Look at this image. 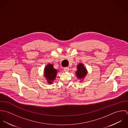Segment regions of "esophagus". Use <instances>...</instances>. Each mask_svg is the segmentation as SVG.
I'll use <instances>...</instances> for the list:
<instances>
[{
	"label": "esophagus",
	"mask_w": 128,
	"mask_h": 128,
	"mask_svg": "<svg viewBox=\"0 0 128 128\" xmlns=\"http://www.w3.org/2000/svg\"><path fill=\"white\" fill-rule=\"evenodd\" d=\"M64 71L65 72H68L69 71V68L68 67H66V68H64Z\"/></svg>",
	"instance_id": "obj_1"
}]
</instances>
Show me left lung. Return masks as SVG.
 Instances as JSON below:
<instances>
[{
    "mask_svg": "<svg viewBox=\"0 0 128 128\" xmlns=\"http://www.w3.org/2000/svg\"><path fill=\"white\" fill-rule=\"evenodd\" d=\"M87 72L83 64H80L77 66V70L76 72V75L79 79L83 78L87 74Z\"/></svg>",
    "mask_w": 128,
    "mask_h": 128,
    "instance_id": "left-lung-1",
    "label": "left lung"
}]
</instances>
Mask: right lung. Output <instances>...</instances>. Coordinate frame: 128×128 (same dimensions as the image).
I'll return each instance as SVG.
<instances>
[{
	"mask_svg": "<svg viewBox=\"0 0 128 128\" xmlns=\"http://www.w3.org/2000/svg\"><path fill=\"white\" fill-rule=\"evenodd\" d=\"M57 73V70L53 68V66L51 64H48L45 68L44 76L47 78L48 82L51 84L52 81L55 80Z\"/></svg>",
	"mask_w": 128,
	"mask_h": 128,
	"instance_id": "add662e5",
	"label": "right lung"
}]
</instances>
